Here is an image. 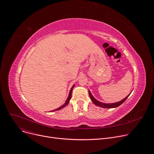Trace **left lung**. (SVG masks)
<instances>
[{"label":"left lung","mask_w":154,"mask_h":154,"mask_svg":"<svg viewBox=\"0 0 154 154\" xmlns=\"http://www.w3.org/2000/svg\"><path fill=\"white\" fill-rule=\"evenodd\" d=\"M88 93H89V96L90 99L91 100L92 102L94 104H95L96 105L100 106L101 108H116L118 106H119V105H121L122 103H123L124 102L126 101V100L128 98V97L130 95V94L129 95H128L126 98H125L123 100H122L121 101H119V102H116V103H101V102L97 100L94 97L93 95H91V94L90 93V91L88 90Z\"/></svg>","instance_id":"obj_1"}]
</instances>
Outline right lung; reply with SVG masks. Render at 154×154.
<instances>
[{
    "label": "right lung",
    "mask_w": 154,
    "mask_h": 154,
    "mask_svg": "<svg viewBox=\"0 0 154 154\" xmlns=\"http://www.w3.org/2000/svg\"><path fill=\"white\" fill-rule=\"evenodd\" d=\"M74 85H73L72 87V88H71V89H70V92H69V96H68V98H67V100H66V101L65 102V103L63 105H62L61 106H60L59 108H57V109H54V110H53V111H51H51H57V110H59V109H62V108H63L64 107H65L67 105H68V103H69V101H70V98H71V97H72V89H73V88H74Z\"/></svg>",
    "instance_id": "right-lung-1"
}]
</instances>
